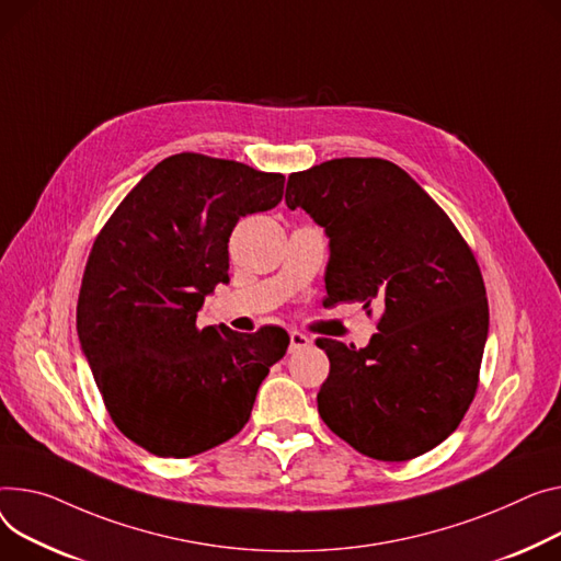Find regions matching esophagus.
<instances>
[{"instance_id": "1", "label": "esophagus", "mask_w": 561, "mask_h": 561, "mask_svg": "<svg viewBox=\"0 0 561 561\" xmlns=\"http://www.w3.org/2000/svg\"><path fill=\"white\" fill-rule=\"evenodd\" d=\"M311 345V339L305 333V331H297L293 329L290 331V352H297V350H305Z\"/></svg>"}]
</instances>
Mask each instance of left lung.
I'll return each mask as SVG.
<instances>
[{
    "instance_id": "1",
    "label": "left lung",
    "mask_w": 561,
    "mask_h": 561,
    "mask_svg": "<svg viewBox=\"0 0 561 561\" xmlns=\"http://www.w3.org/2000/svg\"><path fill=\"white\" fill-rule=\"evenodd\" d=\"M286 205L329 237L327 305L381 307L356 350L318 339L329 377L322 422L363 456L413 460L449 437L476 390L490 307L478 261L454 220L397 164L341 158L288 175Z\"/></svg>"
}]
</instances>
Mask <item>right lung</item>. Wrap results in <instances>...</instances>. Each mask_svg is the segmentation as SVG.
Here are the masks:
<instances>
[{"label": "right lung", "instance_id": "add662e5", "mask_svg": "<svg viewBox=\"0 0 561 561\" xmlns=\"http://www.w3.org/2000/svg\"><path fill=\"white\" fill-rule=\"evenodd\" d=\"M284 175L178 153L112 211L88 256L77 329L115 426L160 458H190L234 437L288 333L198 327L228 282L241 216L273 209Z\"/></svg>", "mask_w": 561, "mask_h": 561}]
</instances>
